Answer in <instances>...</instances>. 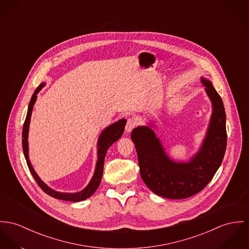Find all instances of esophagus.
<instances>
[{
	"mask_svg": "<svg viewBox=\"0 0 249 249\" xmlns=\"http://www.w3.org/2000/svg\"><path fill=\"white\" fill-rule=\"evenodd\" d=\"M136 120L134 118H128L127 120V124H126V127H125V130L127 133H131L133 131L134 127L136 126Z\"/></svg>",
	"mask_w": 249,
	"mask_h": 249,
	"instance_id": "1",
	"label": "esophagus"
}]
</instances>
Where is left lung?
I'll return each instance as SVG.
<instances>
[{
  "mask_svg": "<svg viewBox=\"0 0 249 249\" xmlns=\"http://www.w3.org/2000/svg\"><path fill=\"white\" fill-rule=\"evenodd\" d=\"M201 82L211 99L212 114L203 143L189 161L176 162L169 157L153 130V122L134 128L131 134L142 180L153 193L164 198L185 199L201 192L211 182L226 153L228 136L223 100L211 80L201 77Z\"/></svg>",
  "mask_w": 249,
  "mask_h": 249,
  "instance_id": "obj_1",
  "label": "left lung"
}]
</instances>
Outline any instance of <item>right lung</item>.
I'll list each match as a JSON object with an SVG mask.
<instances>
[{
	"label": "right lung",
	"instance_id": "obj_1",
	"mask_svg": "<svg viewBox=\"0 0 249 249\" xmlns=\"http://www.w3.org/2000/svg\"><path fill=\"white\" fill-rule=\"evenodd\" d=\"M45 86V83L42 82L39 84L38 88L35 90L33 96L31 97V100L28 105V110H27V115L25 117V121L23 124V129H22V150H23V154L28 166V169L33 175L34 179L36 180L37 184L39 186V188L45 192L46 194L50 195L51 197H54L56 199L59 200H64V201H70V202H80L83 201L87 198H89L94 192H96V189L98 188L102 174H103V165H104V158L108 149L117 141L121 135L124 133L125 125H126V119H120L116 121L115 123L111 124L110 126L106 127L101 134H99L98 140H97V161L96 164V170L94 172V175L92 179L90 180L89 184L80 192H56L55 190L49 188L39 177H38L37 172L33 169L31 162L29 160V154H28V132H29V124H30V119H31V115L33 111L34 104L37 100V95L38 92Z\"/></svg>",
	"mask_w": 249,
	"mask_h": 249
}]
</instances>
